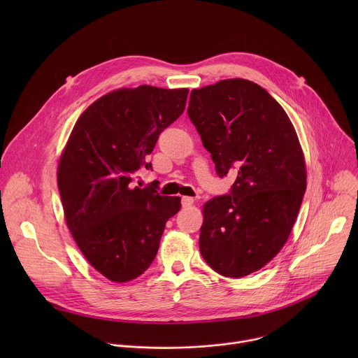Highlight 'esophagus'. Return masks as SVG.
Listing matches in <instances>:
<instances>
[{"mask_svg": "<svg viewBox=\"0 0 358 358\" xmlns=\"http://www.w3.org/2000/svg\"><path fill=\"white\" fill-rule=\"evenodd\" d=\"M194 203V198H191V196H182L181 198V206H182V208H189Z\"/></svg>", "mask_w": 358, "mask_h": 358, "instance_id": "34e87169", "label": "esophagus"}]
</instances>
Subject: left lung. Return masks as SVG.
Masks as SVG:
<instances>
[{"label":"left lung","instance_id":"1","mask_svg":"<svg viewBox=\"0 0 358 358\" xmlns=\"http://www.w3.org/2000/svg\"><path fill=\"white\" fill-rule=\"evenodd\" d=\"M188 117L229 194L203 206L202 258L220 275L264 268L286 243L306 191V164L283 108L259 85L227 79L191 90Z\"/></svg>","mask_w":358,"mask_h":358}]
</instances>
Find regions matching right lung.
<instances>
[{
    "mask_svg": "<svg viewBox=\"0 0 358 358\" xmlns=\"http://www.w3.org/2000/svg\"><path fill=\"white\" fill-rule=\"evenodd\" d=\"M188 89L141 85L97 99L78 119L58 166L66 225L87 262L112 282L136 279L155 261L180 196L133 185L151 170L160 133L184 112Z\"/></svg>",
    "mask_w": 358,
    "mask_h": 358,
    "instance_id": "right-lung-1",
    "label": "right lung"
}]
</instances>
